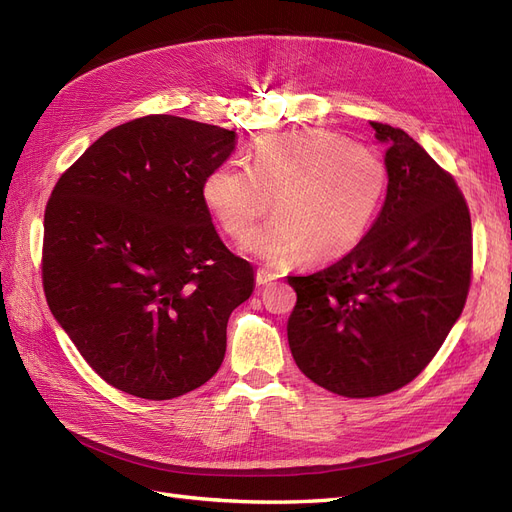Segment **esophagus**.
<instances>
[{
    "mask_svg": "<svg viewBox=\"0 0 512 512\" xmlns=\"http://www.w3.org/2000/svg\"><path fill=\"white\" fill-rule=\"evenodd\" d=\"M277 275H273L271 271H265V269H258V273H256V284L258 286H267V284H271L273 280H275Z\"/></svg>",
    "mask_w": 512,
    "mask_h": 512,
    "instance_id": "esophagus-1",
    "label": "esophagus"
}]
</instances>
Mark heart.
Masks as SVG:
<instances>
[{"instance_id": "1", "label": "heart", "mask_w": 512, "mask_h": 512, "mask_svg": "<svg viewBox=\"0 0 512 512\" xmlns=\"http://www.w3.org/2000/svg\"><path fill=\"white\" fill-rule=\"evenodd\" d=\"M389 170L378 153L324 130L262 138L250 168L218 166L203 181L207 209L232 239L271 267L301 258L329 262L365 237L382 205Z\"/></svg>"}]
</instances>
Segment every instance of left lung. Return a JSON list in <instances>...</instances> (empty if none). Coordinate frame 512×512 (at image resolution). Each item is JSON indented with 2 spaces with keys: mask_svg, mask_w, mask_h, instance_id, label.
<instances>
[{
  "mask_svg": "<svg viewBox=\"0 0 512 512\" xmlns=\"http://www.w3.org/2000/svg\"><path fill=\"white\" fill-rule=\"evenodd\" d=\"M371 128L389 147L378 220L335 265L288 277L294 363L344 397L393 393L421 374L461 316L472 277V222L455 179L404 130Z\"/></svg>",
  "mask_w": 512,
  "mask_h": 512,
  "instance_id": "8db88e82",
  "label": "left lung"
}]
</instances>
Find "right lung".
I'll return each instance as SVG.
<instances>
[{
	"label": "right lung",
	"mask_w": 512,
	"mask_h": 512,
	"mask_svg": "<svg viewBox=\"0 0 512 512\" xmlns=\"http://www.w3.org/2000/svg\"><path fill=\"white\" fill-rule=\"evenodd\" d=\"M237 132L175 115L108 130L59 177L44 211L42 284L96 374L143 399L203 386L226 354L254 269L211 224L203 181Z\"/></svg>",
	"instance_id": "right-lung-1"
}]
</instances>
